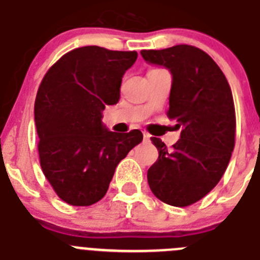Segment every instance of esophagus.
<instances>
[{"label":"esophagus","instance_id":"obj_1","mask_svg":"<svg viewBox=\"0 0 260 260\" xmlns=\"http://www.w3.org/2000/svg\"><path fill=\"white\" fill-rule=\"evenodd\" d=\"M143 136H144V140H145V141H148V140L150 139V135H149L148 132H145V131L143 132Z\"/></svg>","mask_w":260,"mask_h":260}]
</instances>
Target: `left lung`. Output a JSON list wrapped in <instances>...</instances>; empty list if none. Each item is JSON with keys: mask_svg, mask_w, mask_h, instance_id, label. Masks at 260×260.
<instances>
[{"mask_svg": "<svg viewBox=\"0 0 260 260\" xmlns=\"http://www.w3.org/2000/svg\"><path fill=\"white\" fill-rule=\"evenodd\" d=\"M141 56L171 72L168 117L182 127L171 150L152 137L158 159L148 170L149 187L161 202L188 207L220 182L232 157L236 143L232 90L213 58L193 46L144 49Z\"/></svg>", "mask_w": 260, "mask_h": 260, "instance_id": "1", "label": "left lung"}]
</instances>
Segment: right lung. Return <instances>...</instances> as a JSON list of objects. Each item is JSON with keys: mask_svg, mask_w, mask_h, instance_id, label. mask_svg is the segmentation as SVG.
Returning <instances> with one entry per match:
<instances>
[{"mask_svg": "<svg viewBox=\"0 0 260 260\" xmlns=\"http://www.w3.org/2000/svg\"><path fill=\"white\" fill-rule=\"evenodd\" d=\"M136 51L96 46L76 48L52 65L35 99L40 166L61 200L76 207L99 202L117 164L143 141V133L107 131L106 106L120 98L121 78Z\"/></svg>", "mask_w": 260, "mask_h": 260, "instance_id": "add662e5", "label": "right lung"}]
</instances>
